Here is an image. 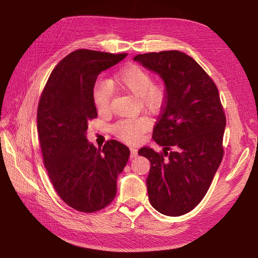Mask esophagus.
Segmentation results:
<instances>
[{
  "label": "esophagus",
  "instance_id": "esophagus-1",
  "mask_svg": "<svg viewBox=\"0 0 258 258\" xmlns=\"http://www.w3.org/2000/svg\"><path fill=\"white\" fill-rule=\"evenodd\" d=\"M137 156H138V150L136 148H131L130 149V158L133 159V158H136Z\"/></svg>",
  "mask_w": 258,
  "mask_h": 258
}]
</instances>
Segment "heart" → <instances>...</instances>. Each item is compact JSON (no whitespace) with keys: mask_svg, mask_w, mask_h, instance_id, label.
Here are the masks:
<instances>
[{"mask_svg":"<svg viewBox=\"0 0 258 258\" xmlns=\"http://www.w3.org/2000/svg\"><path fill=\"white\" fill-rule=\"evenodd\" d=\"M112 83L120 90L139 97L142 105L148 111L156 112L161 109L165 100V90L161 83H154L152 75L138 65H129L114 76ZM113 91L111 86L98 81L93 88V101L99 112L109 110ZM150 122L145 117L127 118L114 126V132L120 140L129 142L138 141L149 128Z\"/></svg>","mask_w":258,"mask_h":258,"instance_id":"obj_1","label":"heart"}]
</instances>
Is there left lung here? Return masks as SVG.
I'll return each instance as SVG.
<instances>
[{"label":"left lung","instance_id":"obj_1","mask_svg":"<svg viewBox=\"0 0 258 258\" xmlns=\"http://www.w3.org/2000/svg\"><path fill=\"white\" fill-rule=\"evenodd\" d=\"M142 66L160 76L165 101L153 139L163 153L139 150L150 162L148 199L160 214L178 217L205 197L223 158L225 114L218 88L197 61L171 50L138 54Z\"/></svg>","mask_w":258,"mask_h":258}]
</instances>
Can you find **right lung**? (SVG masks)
Masks as SVG:
<instances>
[{
  "mask_svg": "<svg viewBox=\"0 0 258 258\" xmlns=\"http://www.w3.org/2000/svg\"><path fill=\"white\" fill-rule=\"evenodd\" d=\"M126 56L74 51L53 69L40 97L37 130L43 164L60 199L78 211L95 212L109 205L129 159V148L116 140L96 148L86 138L88 121L97 117L96 80Z\"/></svg>",
  "mask_w": 258,
  "mask_h": 258,
  "instance_id": "add662e5",
  "label": "right lung"
}]
</instances>
